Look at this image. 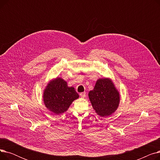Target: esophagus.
Segmentation results:
<instances>
[{"label": "esophagus", "mask_w": 160, "mask_h": 160, "mask_svg": "<svg viewBox=\"0 0 160 160\" xmlns=\"http://www.w3.org/2000/svg\"><path fill=\"white\" fill-rule=\"evenodd\" d=\"M80 96L82 98H84L86 97V92H82V93H80Z\"/></svg>", "instance_id": "34e87169"}]
</instances>
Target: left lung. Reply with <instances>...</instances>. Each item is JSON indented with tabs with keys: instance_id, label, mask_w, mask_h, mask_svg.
<instances>
[{
	"instance_id": "1",
	"label": "left lung",
	"mask_w": 160,
	"mask_h": 160,
	"mask_svg": "<svg viewBox=\"0 0 160 160\" xmlns=\"http://www.w3.org/2000/svg\"><path fill=\"white\" fill-rule=\"evenodd\" d=\"M89 98L96 113L102 117L115 112L120 100L118 91L109 78L98 79L94 89L89 92Z\"/></svg>"
}]
</instances>
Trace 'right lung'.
<instances>
[{
  "label": "right lung",
  "instance_id": "obj_1",
  "mask_svg": "<svg viewBox=\"0 0 160 160\" xmlns=\"http://www.w3.org/2000/svg\"><path fill=\"white\" fill-rule=\"evenodd\" d=\"M79 97L72 87H68L61 78L50 81L43 93V101L48 110L55 114L67 110L72 101Z\"/></svg>",
  "mask_w": 160,
  "mask_h": 160
}]
</instances>
